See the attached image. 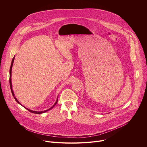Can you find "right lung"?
Segmentation results:
<instances>
[{
    "label": "right lung",
    "instance_id": "add662e5",
    "mask_svg": "<svg viewBox=\"0 0 147 147\" xmlns=\"http://www.w3.org/2000/svg\"><path fill=\"white\" fill-rule=\"evenodd\" d=\"M14 57L13 58V59H12V61H11V66H10V78H9V82H10V89H11V93H12V95H13V96H14V98L15 99V100H16V102H17V103H18L19 104H20L21 105H22V104H21L19 102H18V100L17 99V98L15 97V96H14V92H13V89H12V84H11V69H12V66H13V62H14ZM58 98H57V100H56V102H55V103L53 105L51 108H49V109H47V110H46V111H40V112H38V111H31V110H30L29 109H28V108H26V107H24V106H23L24 108H26L27 110H28V111H30V112H31V113H36V114H41V113H45V112H47V111H49V110H51V109H52L55 106V105L57 103V100H58V99H57Z\"/></svg>",
    "mask_w": 147,
    "mask_h": 147
}]
</instances>
